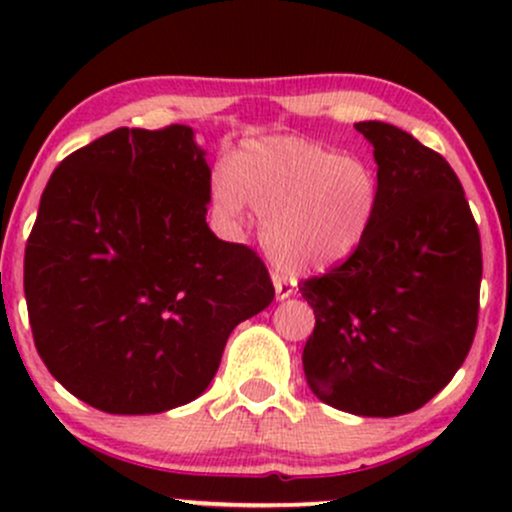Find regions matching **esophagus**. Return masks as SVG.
Wrapping results in <instances>:
<instances>
[{"label": "esophagus", "instance_id": "34e87169", "mask_svg": "<svg viewBox=\"0 0 512 512\" xmlns=\"http://www.w3.org/2000/svg\"><path fill=\"white\" fill-rule=\"evenodd\" d=\"M274 293H276V301H286V298L293 296V284L284 276L274 274Z\"/></svg>", "mask_w": 512, "mask_h": 512}]
</instances>
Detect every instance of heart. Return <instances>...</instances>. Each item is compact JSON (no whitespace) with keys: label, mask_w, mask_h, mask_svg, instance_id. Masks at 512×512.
Instances as JSON below:
<instances>
[{"label":"heart","mask_w":512,"mask_h":512,"mask_svg":"<svg viewBox=\"0 0 512 512\" xmlns=\"http://www.w3.org/2000/svg\"><path fill=\"white\" fill-rule=\"evenodd\" d=\"M211 197L223 214L262 219V245L281 272L303 276L346 260L366 236L378 180L363 158L344 156L305 137L245 144L233 175L219 173Z\"/></svg>","instance_id":"heart-1"}]
</instances>
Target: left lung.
<instances>
[{
    "instance_id": "obj_1",
    "label": "left lung",
    "mask_w": 512,
    "mask_h": 512,
    "mask_svg": "<svg viewBox=\"0 0 512 512\" xmlns=\"http://www.w3.org/2000/svg\"><path fill=\"white\" fill-rule=\"evenodd\" d=\"M354 127L373 144L378 202L349 260L298 284L315 313L303 370L330 407L387 419L424 407L467 358L481 240L443 156L387 122Z\"/></svg>"
}]
</instances>
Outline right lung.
I'll return each mask as SVG.
<instances>
[{"label": "right lung", "instance_id": "right-lung-1", "mask_svg": "<svg viewBox=\"0 0 512 512\" xmlns=\"http://www.w3.org/2000/svg\"><path fill=\"white\" fill-rule=\"evenodd\" d=\"M187 125L120 127L67 156L23 260L35 349L108 414H161L207 390L223 346L274 286L207 223L211 168Z\"/></svg>", "mask_w": 512, "mask_h": 512}]
</instances>
